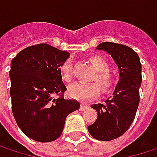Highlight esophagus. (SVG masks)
<instances>
[{
  "label": "esophagus",
  "instance_id": "1",
  "mask_svg": "<svg viewBox=\"0 0 157 157\" xmlns=\"http://www.w3.org/2000/svg\"><path fill=\"white\" fill-rule=\"evenodd\" d=\"M87 105H83V104H82L81 105V106H80V111H84L85 109H87Z\"/></svg>",
  "mask_w": 157,
  "mask_h": 157
}]
</instances>
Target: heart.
<instances>
[{"instance_id":"obj_1","label":"heart","mask_w":157,"mask_h":157,"mask_svg":"<svg viewBox=\"0 0 157 157\" xmlns=\"http://www.w3.org/2000/svg\"><path fill=\"white\" fill-rule=\"evenodd\" d=\"M90 62L97 71L94 81L97 82L104 91H110L115 84V79L109 72L110 64L103 55H94L90 58ZM61 77L63 81L69 82L73 79V62L70 58L63 62L59 67ZM69 95L76 100L88 102L94 99L100 94V86L96 82L84 83L75 82L68 89Z\"/></svg>"}]
</instances>
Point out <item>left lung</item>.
Listing matches in <instances>:
<instances>
[{
    "label": "left lung",
    "instance_id": "obj_1",
    "mask_svg": "<svg viewBox=\"0 0 157 157\" xmlns=\"http://www.w3.org/2000/svg\"><path fill=\"white\" fill-rule=\"evenodd\" d=\"M96 49L107 52L114 59L120 79L113 96L105 104L91 105L97 112V119L88 126V131L97 140L110 141L123 136L136 117L140 102L142 65L138 54L126 45L105 42Z\"/></svg>",
    "mask_w": 157,
    "mask_h": 157
}]
</instances>
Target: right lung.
Wrapping results in <instances>:
<instances>
[{
    "instance_id": "right-lung-1",
    "label": "right lung",
    "mask_w": 157,
    "mask_h": 157,
    "mask_svg": "<svg viewBox=\"0 0 157 157\" xmlns=\"http://www.w3.org/2000/svg\"><path fill=\"white\" fill-rule=\"evenodd\" d=\"M69 54L39 44L23 49L12 61L9 73L13 113L20 129L33 140H56L67 115L80 108L78 101L63 97L66 87L59 67Z\"/></svg>"
}]
</instances>
